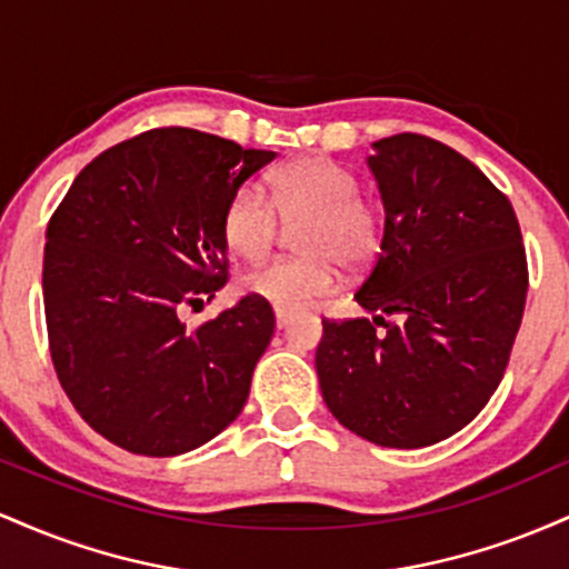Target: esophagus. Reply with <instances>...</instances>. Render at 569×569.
<instances>
[{
  "label": "esophagus",
  "mask_w": 569,
  "mask_h": 569,
  "mask_svg": "<svg viewBox=\"0 0 569 569\" xmlns=\"http://www.w3.org/2000/svg\"><path fill=\"white\" fill-rule=\"evenodd\" d=\"M289 323H291V312L276 310V326H278V329H286Z\"/></svg>",
  "instance_id": "34e87169"
}]
</instances>
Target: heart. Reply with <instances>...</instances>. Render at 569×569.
Wrapping results in <instances>:
<instances>
[{"label": "heart", "mask_w": 569, "mask_h": 569, "mask_svg": "<svg viewBox=\"0 0 569 569\" xmlns=\"http://www.w3.org/2000/svg\"><path fill=\"white\" fill-rule=\"evenodd\" d=\"M280 217L310 219L302 232L307 257L253 267L243 289L278 310H305L339 286V264L361 270L382 243V208L363 198L350 168L329 158H305L278 168L259 184L232 192L221 211V240L234 257H264L278 240Z\"/></svg>", "instance_id": "1"}]
</instances>
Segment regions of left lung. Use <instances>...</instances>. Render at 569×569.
<instances>
[{
	"mask_svg": "<svg viewBox=\"0 0 569 569\" xmlns=\"http://www.w3.org/2000/svg\"><path fill=\"white\" fill-rule=\"evenodd\" d=\"M375 149L385 234L356 302L377 316L323 318L316 369L345 428L420 449L466 428L498 390L530 272L511 200L471 160L420 133Z\"/></svg>",
	"mask_w": 569,
	"mask_h": 569,
	"instance_id": "8db88e82",
	"label": "left lung"
}]
</instances>
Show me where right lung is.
<instances>
[{"label": "right lung", "mask_w": 569, "mask_h": 569, "mask_svg": "<svg viewBox=\"0 0 569 569\" xmlns=\"http://www.w3.org/2000/svg\"><path fill=\"white\" fill-rule=\"evenodd\" d=\"M272 160L192 128H154L98 154L58 202L42 267L50 358L107 441L173 457L243 411L276 331L270 302L246 293L198 326L179 316L230 278L221 211Z\"/></svg>", "instance_id": "right-lung-1"}]
</instances>
